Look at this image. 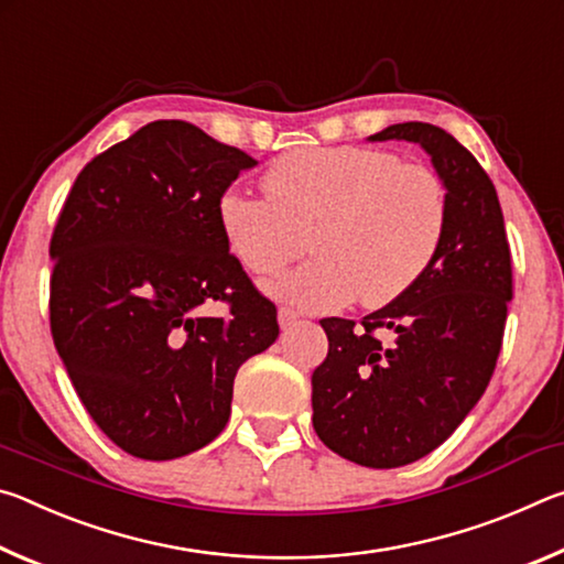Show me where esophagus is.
<instances>
[{
  "label": "esophagus",
  "mask_w": 564,
  "mask_h": 564,
  "mask_svg": "<svg viewBox=\"0 0 564 564\" xmlns=\"http://www.w3.org/2000/svg\"><path fill=\"white\" fill-rule=\"evenodd\" d=\"M301 323V316L295 311H291V308H281L279 311V326L283 328V330H291V328H295Z\"/></svg>",
  "instance_id": "34e87169"
}]
</instances>
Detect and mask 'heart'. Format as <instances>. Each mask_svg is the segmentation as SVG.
<instances>
[{
  "label": "heart",
  "instance_id": "b5f03b06",
  "mask_svg": "<svg viewBox=\"0 0 564 564\" xmlns=\"http://www.w3.org/2000/svg\"><path fill=\"white\" fill-rule=\"evenodd\" d=\"M265 196L226 191L218 224L248 271L273 275L311 246L316 259L269 285L299 311L330 313L360 295L383 308L431 269L447 231V191L431 169L362 147L299 149L275 159Z\"/></svg>",
  "mask_w": 564,
  "mask_h": 564
}]
</instances>
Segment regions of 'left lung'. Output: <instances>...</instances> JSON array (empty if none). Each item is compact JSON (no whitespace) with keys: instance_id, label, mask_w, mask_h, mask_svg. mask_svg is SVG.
I'll use <instances>...</instances> for the list:
<instances>
[{"instance_id":"1","label":"left lung","mask_w":564,"mask_h":564,"mask_svg":"<svg viewBox=\"0 0 564 564\" xmlns=\"http://www.w3.org/2000/svg\"><path fill=\"white\" fill-rule=\"evenodd\" d=\"M390 139L417 144L443 181V246L423 279L362 318V328L323 318L328 356L311 378L323 445L378 470L415 463L455 433L490 383L512 301L502 208L477 159L433 123H393L368 137Z\"/></svg>"}]
</instances>
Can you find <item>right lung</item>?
<instances>
[{
  "instance_id": "obj_1",
  "label": "right lung",
  "mask_w": 564,
  "mask_h": 564,
  "mask_svg": "<svg viewBox=\"0 0 564 564\" xmlns=\"http://www.w3.org/2000/svg\"><path fill=\"white\" fill-rule=\"evenodd\" d=\"M259 161L188 121H151L76 176L54 226L50 321L76 395L141 460L214 441L234 378L279 338L218 224V202ZM214 300L228 319L202 317Z\"/></svg>"
}]
</instances>
